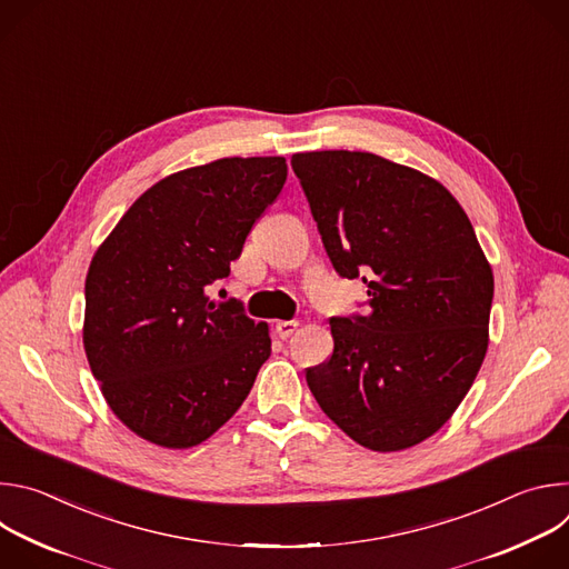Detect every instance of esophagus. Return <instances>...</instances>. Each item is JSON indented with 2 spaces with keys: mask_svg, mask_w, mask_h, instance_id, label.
<instances>
[{
  "mask_svg": "<svg viewBox=\"0 0 569 569\" xmlns=\"http://www.w3.org/2000/svg\"><path fill=\"white\" fill-rule=\"evenodd\" d=\"M297 327H299L297 321H292V319L286 321V319H283V321H277V323H274V333H277L281 340H288V338L297 331Z\"/></svg>",
  "mask_w": 569,
  "mask_h": 569,
  "instance_id": "esophagus-1",
  "label": "esophagus"
}]
</instances>
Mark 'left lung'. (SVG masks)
<instances>
[{"mask_svg":"<svg viewBox=\"0 0 569 569\" xmlns=\"http://www.w3.org/2000/svg\"><path fill=\"white\" fill-rule=\"evenodd\" d=\"M333 268L367 283V315L331 319L306 369L323 410L376 452L412 448L455 415L489 349L493 270L455 196L365 150L295 152Z\"/></svg>","mask_w":569,"mask_h":569,"instance_id":"1","label":"left lung"}]
</instances>
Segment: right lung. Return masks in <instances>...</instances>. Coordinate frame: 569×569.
<instances>
[{"label": "right lung", "instance_id": "add662e5", "mask_svg": "<svg viewBox=\"0 0 569 569\" xmlns=\"http://www.w3.org/2000/svg\"><path fill=\"white\" fill-rule=\"evenodd\" d=\"M286 157H222L143 191L92 257L83 347L114 417L161 448H193L248 398L270 329L207 286L279 198Z\"/></svg>", "mask_w": 569, "mask_h": 569}]
</instances>
